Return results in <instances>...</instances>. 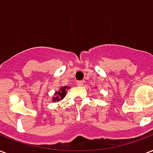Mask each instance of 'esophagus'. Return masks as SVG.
<instances>
[{
    "mask_svg": "<svg viewBox=\"0 0 153 153\" xmlns=\"http://www.w3.org/2000/svg\"><path fill=\"white\" fill-rule=\"evenodd\" d=\"M76 85H77L78 86H82V85H84V81H83V80H79V81L76 82Z\"/></svg>",
    "mask_w": 153,
    "mask_h": 153,
    "instance_id": "esophagus-1",
    "label": "esophagus"
}]
</instances>
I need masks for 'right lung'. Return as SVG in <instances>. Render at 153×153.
I'll return each instance as SVG.
<instances>
[{
    "mask_svg": "<svg viewBox=\"0 0 153 153\" xmlns=\"http://www.w3.org/2000/svg\"><path fill=\"white\" fill-rule=\"evenodd\" d=\"M70 88V87L68 86H61L60 89L55 92L54 93V97H53V102H56V101H60V100H63L65 97L66 93H67V90Z\"/></svg>",
    "mask_w": 153,
    "mask_h": 153,
    "instance_id": "1",
    "label": "right lung"
}]
</instances>
